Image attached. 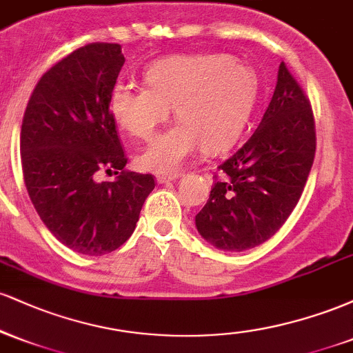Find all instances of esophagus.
<instances>
[{
	"label": "esophagus",
	"instance_id": "1",
	"mask_svg": "<svg viewBox=\"0 0 353 353\" xmlns=\"http://www.w3.org/2000/svg\"><path fill=\"white\" fill-rule=\"evenodd\" d=\"M177 177H181V174H169V176H165V174H161V176L156 177V181L159 182V184H168V182L176 181Z\"/></svg>",
	"mask_w": 353,
	"mask_h": 353
}]
</instances>
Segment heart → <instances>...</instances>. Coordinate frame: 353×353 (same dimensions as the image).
I'll return each instance as SVG.
<instances>
[{
	"label": "heart",
	"mask_w": 353,
	"mask_h": 353,
	"mask_svg": "<svg viewBox=\"0 0 353 353\" xmlns=\"http://www.w3.org/2000/svg\"><path fill=\"white\" fill-rule=\"evenodd\" d=\"M145 86L117 81L109 91V114L137 139H152L174 106L179 123L154 139L139 156L141 168L168 174L197 149L219 152L241 134L255 99L257 76L228 54L174 56L144 72Z\"/></svg>",
	"instance_id": "heart-1"
}]
</instances>
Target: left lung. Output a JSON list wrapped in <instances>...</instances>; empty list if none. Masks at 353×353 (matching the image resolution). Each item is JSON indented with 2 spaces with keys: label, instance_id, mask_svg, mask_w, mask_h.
<instances>
[{
  "label": "left lung",
  "instance_id": "1",
  "mask_svg": "<svg viewBox=\"0 0 353 353\" xmlns=\"http://www.w3.org/2000/svg\"><path fill=\"white\" fill-rule=\"evenodd\" d=\"M314 156L310 103L281 63L274 96L259 128L217 168L221 177L196 216L197 232L228 252L261 245L297 205Z\"/></svg>",
  "mask_w": 353,
  "mask_h": 353
}]
</instances>
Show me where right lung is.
I'll list each match as a JSON object with an SVG mask.
<instances>
[{"instance_id":"right-lung-1","label":"right lung","mask_w":353,"mask_h":353,"mask_svg":"<svg viewBox=\"0 0 353 353\" xmlns=\"http://www.w3.org/2000/svg\"><path fill=\"white\" fill-rule=\"evenodd\" d=\"M124 61L114 43L72 51L44 72L24 111L19 148L30 199L52 236L79 254L123 245L154 189L151 174L124 169L128 159L109 114V91ZM99 168L120 176L98 183Z\"/></svg>"}]
</instances>
